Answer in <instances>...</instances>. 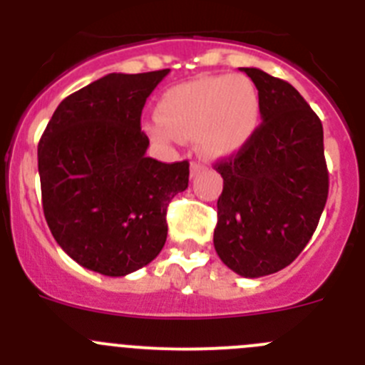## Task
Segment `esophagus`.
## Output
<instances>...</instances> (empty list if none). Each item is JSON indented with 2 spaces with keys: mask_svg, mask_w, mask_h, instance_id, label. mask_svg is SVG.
Returning <instances> with one entry per match:
<instances>
[{
  "mask_svg": "<svg viewBox=\"0 0 365 365\" xmlns=\"http://www.w3.org/2000/svg\"><path fill=\"white\" fill-rule=\"evenodd\" d=\"M202 169H203L202 163L192 162V163H190V176H196V175H198L200 171H202Z\"/></svg>",
  "mask_w": 365,
  "mask_h": 365,
  "instance_id": "1",
  "label": "esophagus"
}]
</instances>
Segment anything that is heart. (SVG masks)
<instances>
[{
  "mask_svg": "<svg viewBox=\"0 0 365 365\" xmlns=\"http://www.w3.org/2000/svg\"><path fill=\"white\" fill-rule=\"evenodd\" d=\"M144 122L153 140L171 145L194 138L200 153L227 156L243 148L259 124V97L243 75H212L173 86Z\"/></svg>",
  "mask_w": 365,
  "mask_h": 365,
  "instance_id": "b5f03b06",
  "label": "heart"
}]
</instances>
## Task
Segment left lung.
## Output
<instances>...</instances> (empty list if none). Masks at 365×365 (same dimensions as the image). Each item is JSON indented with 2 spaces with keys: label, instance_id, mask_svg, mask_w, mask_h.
Instances as JSON below:
<instances>
[{
  "label": "left lung",
  "instance_id": "left-lung-1",
  "mask_svg": "<svg viewBox=\"0 0 365 365\" xmlns=\"http://www.w3.org/2000/svg\"><path fill=\"white\" fill-rule=\"evenodd\" d=\"M257 88L263 122L237 155L214 165L223 178L214 248L243 277L275 274L304 250L328 200L321 118L286 81L241 68Z\"/></svg>",
  "mask_w": 365,
  "mask_h": 365
}]
</instances>
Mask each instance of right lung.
<instances>
[{"mask_svg": "<svg viewBox=\"0 0 365 365\" xmlns=\"http://www.w3.org/2000/svg\"><path fill=\"white\" fill-rule=\"evenodd\" d=\"M169 70L108 73L64 98L37 145L43 210L75 263L122 277L167 240V205L189 185V162L145 155L144 104Z\"/></svg>", "mask_w": 365, "mask_h": 365, "instance_id": "right-lung-1", "label": "right lung"}]
</instances>
